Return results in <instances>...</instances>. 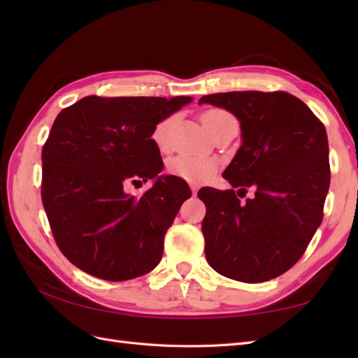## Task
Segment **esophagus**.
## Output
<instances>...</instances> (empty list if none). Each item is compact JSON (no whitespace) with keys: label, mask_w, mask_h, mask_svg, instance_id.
Segmentation results:
<instances>
[{"label":"esophagus","mask_w":358,"mask_h":358,"mask_svg":"<svg viewBox=\"0 0 358 358\" xmlns=\"http://www.w3.org/2000/svg\"><path fill=\"white\" fill-rule=\"evenodd\" d=\"M191 191H192V196H197V191H199L197 185H194V183H191Z\"/></svg>","instance_id":"esophagus-1"}]
</instances>
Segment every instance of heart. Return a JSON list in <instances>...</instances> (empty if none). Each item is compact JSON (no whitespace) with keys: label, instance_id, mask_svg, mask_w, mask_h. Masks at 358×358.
<instances>
[{"label":"heart","instance_id":"b5f03b06","mask_svg":"<svg viewBox=\"0 0 358 358\" xmlns=\"http://www.w3.org/2000/svg\"><path fill=\"white\" fill-rule=\"evenodd\" d=\"M230 121H236V117L230 112L218 109V107H215V109H208L201 113V122L210 134H213L216 129L221 128L224 124ZM169 124H170V119H164V121H161L155 125L152 131V140L159 149H164L166 146V131H167ZM167 167L173 175L183 180H188L192 183H201L215 175L216 162L209 157L178 155L169 161Z\"/></svg>","mask_w":358,"mask_h":358}]
</instances>
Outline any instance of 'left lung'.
I'll return each instance as SVG.
<instances>
[{"mask_svg":"<svg viewBox=\"0 0 358 358\" xmlns=\"http://www.w3.org/2000/svg\"><path fill=\"white\" fill-rule=\"evenodd\" d=\"M200 103L224 107L241 121L243 142L222 176L239 191L255 189L246 204L234 189L199 191L206 259L241 282L278 278L305 254L322 221L330 187L326 127L284 91L210 94Z\"/></svg>","mask_w":358,"mask_h":358,"instance_id":"1","label":"left lung"}]
</instances>
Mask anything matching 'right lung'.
<instances>
[{
	"label": "right lung",
	"mask_w": 358,
	"mask_h": 358,
	"mask_svg": "<svg viewBox=\"0 0 358 358\" xmlns=\"http://www.w3.org/2000/svg\"><path fill=\"white\" fill-rule=\"evenodd\" d=\"M191 100L90 95L59 112L41 149V201L53 239L76 267L128 280L161 262L164 236L191 191L178 176H159L152 131ZM155 176L140 198L126 192Z\"/></svg>",
	"instance_id": "1"
}]
</instances>
